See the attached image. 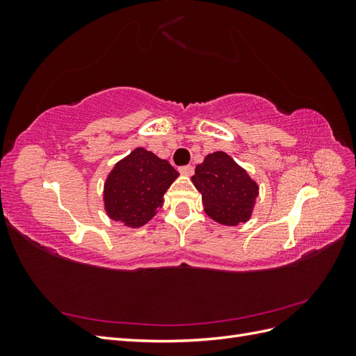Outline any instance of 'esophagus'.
Segmentation results:
<instances>
[{
  "mask_svg": "<svg viewBox=\"0 0 356 356\" xmlns=\"http://www.w3.org/2000/svg\"><path fill=\"white\" fill-rule=\"evenodd\" d=\"M179 172H181L182 175L191 177L193 174H195V168H193L191 165H186V166H181V168H179Z\"/></svg>",
  "mask_w": 356,
  "mask_h": 356,
  "instance_id": "obj_1",
  "label": "esophagus"
}]
</instances>
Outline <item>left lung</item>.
<instances>
[{"instance_id": "left-lung-1", "label": "left lung", "mask_w": 356, "mask_h": 356, "mask_svg": "<svg viewBox=\"0 0 356 356\" xmlns=\"http://www.w3.org/2000/svg\"><path fill=\"white\" fill-rule=\"evenodd\" d=\"M193 184L202 193L204 212L224 225L251 218L258 196L257 182L224 152H215L196 166Z\"/></svg>"}]
</instances>
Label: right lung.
Masks as SVG:
<instances>
[{"instance_id":"add662e5","label":"right lung","mask_w":356,"mask_h":356,"mask_svg":"<svg viewBox=\"0 0 356 356\" xmlns=\"http://www.w3.org/2000/svg\"><path fill=\"white\" fill-rule=\"evenodd\" d=\"M178 172L168 160L138 147L115 163L104 186V203L108 217L127 227H141L163 204V196Z\"/></svg>"}]
</instances>
